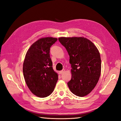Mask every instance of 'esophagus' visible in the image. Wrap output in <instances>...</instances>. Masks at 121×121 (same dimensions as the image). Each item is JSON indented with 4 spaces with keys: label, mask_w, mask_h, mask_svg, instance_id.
I'll list each match as a JSON object with an SVG mask.
<instances>
[{
    "label": "esophagus",
    "mask_w": 121,
    "mask_h": 121,
    "mask_svg": "<svg viewBox=\"0 0 121 121\" xmlns=\"http://www.w3.org/2000/svg\"><path fill=\"white\" fill-rule=\"evenodd\" d=\"M65 69H63V70L59 71V73H60V74H62V73H63L65 72Z\"/></svg>",
    "instance_id": "obj_1"
}]
</instances>
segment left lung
<instances>
[{"label":"left lung","mask_w":121,"mask_h":121,"mask_svg":"<svg viewBox=\"0 0 121 121\" xmlns=\"http://www.w3.org/2000/svg\"><path fill=\"white\" fill-rule=\"evenodd\" d=\"M58 39L70 58L72 75L67 83L69 89L75 95L84 97L95 87L101 74L99 51L91 41L82 37H62Z\"/></svg>","instance_id":"obj_1"}]
</instances>
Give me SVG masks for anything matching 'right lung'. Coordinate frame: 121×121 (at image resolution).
Instances as JSON below:
<instances>
[{
    "label": "right lung",
    "mask_w": 121,
    "mask_h": 121,
    "mask_svg": "<svg viewBox=\"0 0 121 121\" xmlns=\"http://www.w3.org/2000/svg\"><path fill=\"white\" fill-rule=\"evenodd\" d=\"M57 40L49 37L39 39L26 53L23 65L24 78L30 91L37 97L50 95L58 80L50 56L51 46Z\"/></svg>",
    "instance_id": "right-lung-1"
}]
</instances>
